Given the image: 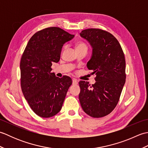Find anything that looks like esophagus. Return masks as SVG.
Returning a JSON list of instances; mask_svg holds the SVG:
<instances>
[{"label": "esophagus", "mask_w": 148, "mask_h": 148, "mask_svg": "<svg viewBox=\"0 0 148 148\" xmlns=\"http://www.w3.org/2000/svg\"><path fill=\"white\" fill-rule=\"evenodd\" d=\"M77 83H78V82L76 79H72V84H77Z\"/></svg>", "instance_id": "1"}]
</instances>
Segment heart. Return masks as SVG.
I'll use <instances>...</instances> for the list:
<instances>
[{"mask_svg":"<svg viewBox=\"0 0 148 148\" xmlns=\"http://www.w3.org/2000/svg\"><path fill=\"white\" fill-rule=\"evenodd\" d=\"M88 49V47L85 43L83 42H79L77 43L76 45V49Z\"/></svg>","mask_w":148,"mask_h":148,"instance_id":"heart-1","label":"heart"}]
</instances>
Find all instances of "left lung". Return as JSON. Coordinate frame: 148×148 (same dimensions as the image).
Returning a JSON list of instances; mask_svg holds the SVG:
<instances>
[{"instance_id":"1","label":"left lung","mask_w":148,"mask_h":148,"mask_svg":"<svg viewBox=\"0 0 148 148\" xmlns=\"http://www.w3.org/2000/svg\"><path fill=\"white\" fill-rule=\"evenodd\" d=\"M81 37L92 47L87 67L95 74V83L79 81V102L83 111L93 118L110 114L118 104L125 83V58L120 44L111 34L99 29L82 30Z\"/></svg>"}]
</instances>
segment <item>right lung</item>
<instances>
[{"label":"right lung","mask_w":148,"mask_h":148,"mask_svg":"<svg viewBox=\"0 0 148 148\" xmlns=\"http://www.w3.org/2000/svg\"><path fill=\"white\" fill-rule=\"evenodd\" d=\"M74 37L59 27L46 28L34 34L22 55V92L40 117H52L62 109L72 81L67 76L56 77L51 67L53 62H59L62 46Z\"/></svg>","instance_id":"right-lung-1"}]
</instances>
